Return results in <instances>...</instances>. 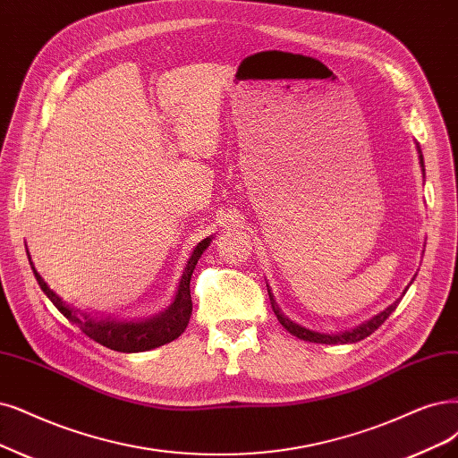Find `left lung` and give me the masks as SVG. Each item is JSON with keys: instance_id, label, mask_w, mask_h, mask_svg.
Instances as JSON below:
<instances>
[{"instance_id": "left-lung-1", "label": "left lung", "mask_w": 458, "mask_h": 458, "mask_svg": "<svg viewBox=\"0 0 458 458\" xmlns=\"http://www.w3.org/2000/svg\"><path fill=\"white\" fill-rule=\"evenodd\" d=\"M417 152H419V164H420V169L422 172H425V162H422V152H420V147H419V143H417ZM425 177V175H422ZM415 279V277H413ZM413 279H411V283H413ZM410 283V284H411ZM410 284L405 286V291L410 289ZM405 291L402 293V296L405 294ZM267 294H269V301H272V310H274V313H276V317H277V320L279 323L283 325V328L284 330H289L293 335H296V337H300V340H303V342H311V344H325V345H337V344H357V342H360V340H364V337H368L369 334H374L385 320L391 317V313L396 310V306L400 303V300H402V296L396 300V301H393L391 306H388L386 310H383L381 313H377V315H374L371 318H368L366 323H362V325H359V327H354V328H351V330H345V332H335V334H327V332H318V330H311V328H306V327H301V325H298V323H294L293 318H289L286 317L283 311H281V308L277 306V301H276V298H274V294H272V291H269V284H267Z\"/></svg>"}]
</instances>
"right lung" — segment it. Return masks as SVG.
Segmentation results:
<instances>
[{
  "mask_svg": "<svg viewBox=\"0 0 458 458\" xmlns=\"http://www.w3.org/2000/svg\"><path fill=\"white\" fill-rule=\"evenodd\" d=\"M211 242H213V235H208L206 240H201L194 247L191 259L186 260V266L182 269L174 301L169 303L164 311L145 318H118L113 315L98 317L94 313L75 308L73 303H67L60 294H56L53 289H50L47 281L38 274L36 266L31 262L28 247H26V255L33 269V276H36L41 291L47 294V298L55 303V308L67 320H72L73 325H77L84 334H87L90 340L118 352H141V351L157 349L160 345L177 340V337L184 332V328L189 327V320L192 315L191 277L199 257L203 255V250L209 247Z\"/></svg>",
  "mask_w": 458,
  "mask_h": 458,
  "instance_id": "add662e5",
  "label": "right lung"
}]
</instances>
